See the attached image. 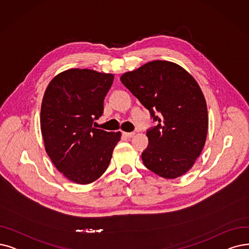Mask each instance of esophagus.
I'll return each mask as SVG.
<instances>
[{
	"label": "esophagus",
	"mask_w": 249,
	"mask_h": 249,
	"mask_svg": "<svg viewBox=\"0 0 249 249\" xmlns=\"http://www.w3.org/2000/svg\"><path fill=\"white\" fill-rule=\"evenodd\" d=\"M123 135L124 136V137H126V138H133L135 135H136V133H126V132H124L123 133Z\"/></svg>",
	"instance_id": "1"
}]
</instances>
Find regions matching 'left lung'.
I'll use <instances>...</instances> for the list:
<instances>
[{
    "instance_id": "8db88e82",
    "label": "left lung",
    "mask_w": 249,
    "mask_h": 249,
    "mask_svg": "<svg viewBox=\"0 0 249 249\" xmlns=\"http://www.w3.org/2000/svg\"><path fill=\"white\" fill-rule=\"evenodd\" d=\"M121 81L158 122L146 134L144 165L164 178L185 175L200 155L208 128L206 101L196 79L174 62L154 60L124 73Z\"/></svg>"
}]
</instances>
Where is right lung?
<instances>
[{
	"label": "right lung",
	"instance_id": "add662e5",
	"mask_svg": "<svg viewBox=\"0 0 249 249\" xmlns=\"http://www.w3.org/2000/svg\"><path fill=\"white\" fill-rule=\"evenodd\" d=\"M114 75L71 68L49 83L41 106L46 152L57 170L79 185L93 183L110 163L121 132L93 127Z\"/></svg>",
	"mask_w": 249,
	"mask_h": 249
}]
</instances>
